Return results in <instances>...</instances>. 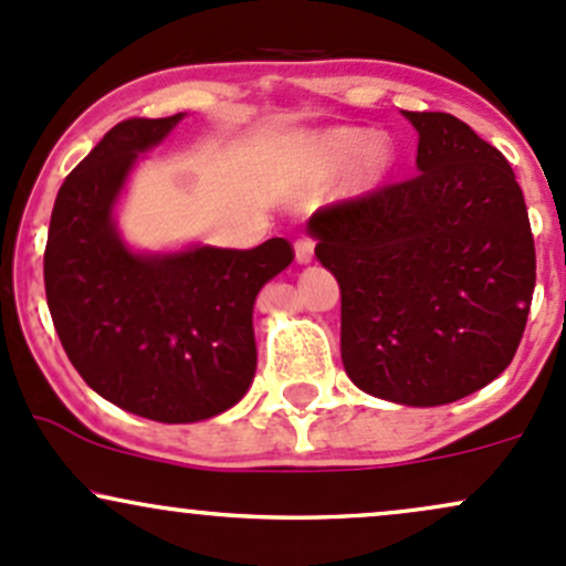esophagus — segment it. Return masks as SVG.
<instances>
[{"instance_id": "1", "label": "esophagus", "mask_w": 566, "mask_h": 566, "mask_svg": "<svg viewBox=\"0 0 566 566\" xmlns=\"http://www.w3.org/2000/svg\"><path fill=\"white\" fill-rule=\"evenodd\" d=\"M314 260V241L312 239H297L295 241V263L308 265Z\"/></svg>"}]
</instances>
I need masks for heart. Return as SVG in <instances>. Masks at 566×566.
Instances as JSON below:
<instances>
[{"mask_svg": "<svg viewBox=\"0 0 566 566\" xmlns=\"http://www.w3.org/2000/svg\"><path fill=\"white\" fill-rule=\"evenodd\" d=\"M306 166L314 177L333 179L349 171L354 192H370L387 182L397 164L392 139L359 126H335L306 142Z\"/></svg>", "mask_w": 566, "mask_h": 566, "instance_id": "1", "label": "heart"}]
</instances>
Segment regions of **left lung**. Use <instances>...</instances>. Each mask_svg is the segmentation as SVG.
I'll return each mask as SVG.
<instances>
[{
	"label": "left lung",
	"mask_w": 566,
	"mask_h": 566,
	"mask_svg": "<svg viewBox=\"0 0 566 566\" xmlns=\"http://www.w3.org/2000/svg\"><path fill=\"white\" fill-rule=\"evenodd\" d=\"M416 171L306 222L340 287V359L397 406L462 400L511 365L535 293L524 192L496 147L446 112H402Z\"/></svg>",
	"instance_id": "obj_1"
}]
</instances>
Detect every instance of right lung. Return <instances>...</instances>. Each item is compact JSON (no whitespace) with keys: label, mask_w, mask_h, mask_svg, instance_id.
<instances>
[{"label":"right lung","mask_w":566,"mask_h":566,"mask_svg":"<svg viewBox=\"0 0 566 566\" xmlns=\"http://www.w3.org/2000/svg\"><path fill=\"white\" fill-rule=\"evenodd\" d=\"M182 117H132L104 134L61 185L45 247L48 308L66 357L112 406L164 424L212 419L247 395L254 301L293 263L284 239L252 250L128 244L117 203Z\"/></svg>","instance_id":"right-lung-1"}]
</instances>
